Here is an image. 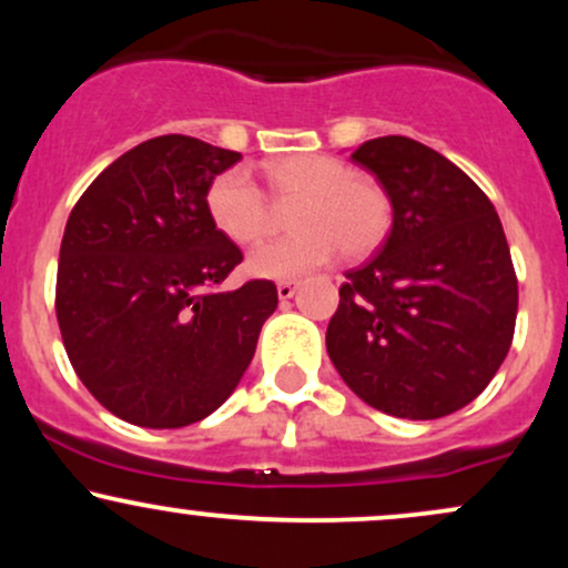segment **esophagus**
<instances>
[{"instance_id": "obj_1", "label": "esophagus", "mask_w": 568, "mask_h": 568, "mask_svg": "<svg viewBox=\"0 0 568 568\" xmlns=\"http://www.w3.org/2000/svg\"><path fill=\"white\" fill-rule=\"evenodd\" d=\"M298 291V280H283V283H277V296L280 302H288L293 298V293Z\"/></svg>"}]
</instances>
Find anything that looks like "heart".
<instances>
[{
    "label": "heart",
    "mask_w": 568,
    "mask_h": 568,
    "mask_svg": "<svg viewBox=\"0 0 568 568\" xmlns=\"http://www.w3.org/2000/svg\"><path fill=\"white\" fill-rule=\"evenodd\" d=\"M272 200L293 205L288 237L258 245L247 256L256 277L293 280L344 256L361 258L387 237L393 207L376 181L355 175L347 162L323 154H293L264 165ZM205 211L213 230L234 245H253L270 232L272 205L243 168H230L211 181Z\"/></svg>",
    "instance_id": "heart-1"
}]
</instances>
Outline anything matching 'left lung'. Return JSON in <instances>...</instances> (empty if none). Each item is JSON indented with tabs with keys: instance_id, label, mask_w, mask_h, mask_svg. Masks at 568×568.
I'll return each mask as SVG.
<instances>
[{
	"instance_id": "1",
	"label": "left lung",
	"mask_w": 568,
	"mask_h": 568,
	"mask_svg": "<svg viewBox=\"0 0 568 568\" xmlns=\"http://www.w3.org/2000/svg\"><path fill=\"white\" fill-rule=\"evenodd\" d=\"M352 160L393 202V230L347 272L325 347L368 406L440 419L475 400L513 344L518 280L491 200L465 171L406 135L366 141Z\"/></svg>"
}]
</instances>
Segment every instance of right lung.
I'll return each mask as SVG.
<instances>
[{
  "label": "right lung",
  "mask_w": 568,
  "mask_h": 568,
  "mask_svg": "<svg viewBox=\"0 0 568 568\" xmlns=\"http://www.w3.org/2000/svg\"><path fill=\"white\" fill-rule=\"evenodd\" d=\"M243 154L160 135L114 160L67 221L55 315L90 395L139 427L205 419L234 393L277 310L272 280L216 291L243 262L205 211Z\"/></svg>",
  "instance_id": "add662e5"
}]
</instances>
